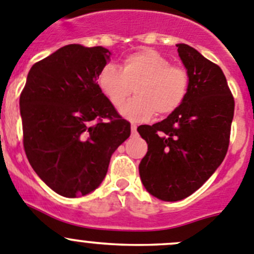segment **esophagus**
<instances>
[{"label":"esophagus","mask_w":254,"mask_h":254,"mask_svg":"<svg viewBox=\"0 0 254 254\" xmlns=\"http://www.w3.org/2000/svg\"><path fill=\"white\" fill-rule=\"evenodd\" d=\"M136 132V125L131 124V134H135Z\"/></svg>","instance_id":"34e87169"}]
</instances>
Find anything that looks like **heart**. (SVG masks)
<instances>
[{"instance_id": "b5f03b06", "label": "heart", "mask_w": 254, "mask_h": 254, "mask_svg": "<svg viewBox=\"0 0 254 254\" xmlns=\"http://www.w3.org/2000/svg\"><path fill=\"white\" fill-rule=\"evenodd\" d=\"M98 85L114 108L119 109L134 87L137 96L122 108L130 120L143 122L154 113L164 116L184 103L189 90V75L182 66L170 65L160 52L143 49L123 60L120 70L108 65L101 70Z\"/></svg>"}]
</instances>
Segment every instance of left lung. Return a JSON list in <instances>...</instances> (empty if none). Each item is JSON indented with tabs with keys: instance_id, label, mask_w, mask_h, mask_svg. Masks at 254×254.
I'll return each mask as SVG.
<instances>
[{
	"instance_id": "1",
	"label": "left lung",
	"mask_w": 254,
	"mask_h": 254,
	"mask_svg": "<svg viewBox=\"0 0 254 254\" xmlns=\"http://www.w3.org/2000/svg\"><path fill=\"white\" fill-rule=\"evenodd\" d=\"M177 47L189 75L186 100L167 119L138 127L148 144L139 164L141 183L164 202L193 194L222 164L234 114L222 68L189 45Z\"/></svg>"
}]
</instances>
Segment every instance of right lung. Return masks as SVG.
I'll return each instance as SVG.
<instances>
[{
	"mask_svg": "<svg viewBox=\"0 0 254 254\" xmlns=\"http://www.w3.org/2000/svg\"><path fill=\"white\" fill-rule=\"evenodd\" d=\"M111 52L71 44L30 68L20 96L23 148L32 169L66 198L86 195L108 173L111 154L130 136L98 85Z\"/></svg>",
	"mask_w": 254,
	"mask_h": 254,
	"instance_id": "right-lung-1",
	"label": "right lung"
}]
</instances>
